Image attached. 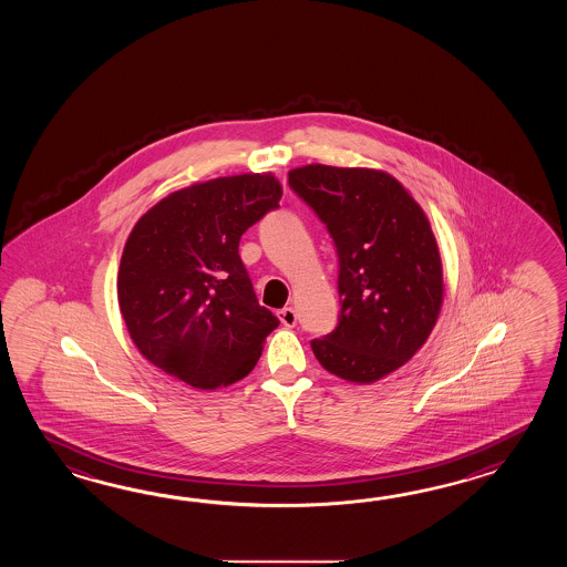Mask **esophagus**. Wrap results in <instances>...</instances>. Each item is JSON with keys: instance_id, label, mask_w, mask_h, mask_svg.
Listing matches in <instances>:
<instances>
[{"instance_id": "1", "label": "esophagus", "mask_w": 567, "mask_h": 567, "mask_svg": "<svg viewBox=\"0 0 567 567\" xmlns=\"http://www.w3.org/2000/svg\"><path fill=\"white\" fill-rule=\"evenodd\" d=\"M279 320H281V324L288 326V328H293L296 322H298V313L293 308H281L278 312Z\"/></svg>"}]
</instances>
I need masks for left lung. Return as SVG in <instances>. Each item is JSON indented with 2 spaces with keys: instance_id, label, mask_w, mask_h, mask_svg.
I'll return each instance as SVG.
<instances>
[{
  "instance_id": "left-lung-1",
  "label": "left lung",
  "mask_w": 567,
  "mask_h": 567,
  "mask_svg": "<svg viewBox=\"0 0 567 567\" xmlns=\"http://www.w3.org/2000/svg\"><path fill=\"white\" fill-rule=\"evenodd\" d=\"M289 188L330 233L338 257V324L313 338L326 371L373 383L422 349L444 284L434 233L393 176L312 164L289 172Z\"/></svg>"
}]
</instances>
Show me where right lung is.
<instances>
[{
	"label": "right lung",
	"mask_w": 567,
	"mask_h": 567,
	"mask_svg": "<svg viewBox=\"0 0 567 567\" xmlns=\"http://www.w3.org/2000/svg\"><path fill=\"white\" fill-rule=\"evenodd\" d=\"M279 198L271 174H241L169 194L137 220L121 255L117 296L147 361L196 389L254 371L279 320L259 306L239 241Z\"/></svg>",
	"instance_id": "1"
}]
</instances>
